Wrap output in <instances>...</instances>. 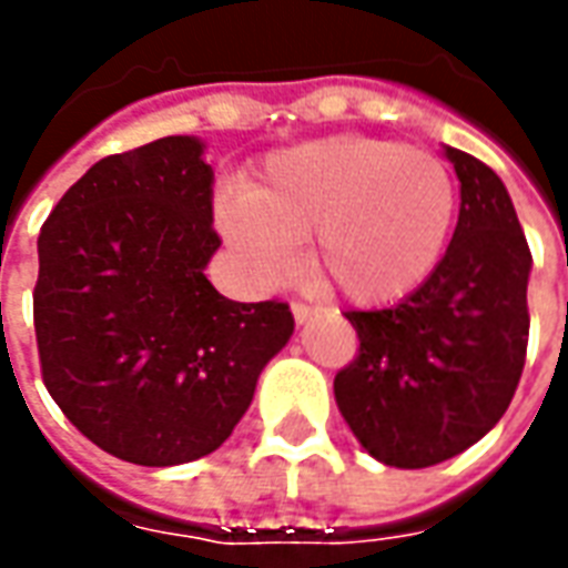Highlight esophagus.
<instances>
[{
	"mask_svg": "<svg viewBox=\"0 0 568 568\" xmlns=\"http://www.w3.org/2000/svg\"><path fill=\"white\" fill-rule=\"evenodd\" d=\"M313 313H316V307H310L304 301H295V304H292V316H295L297 325H304V322L313 320Z\"/></svg>",
	"mask_w": 568,
	"mask_h": 568,
	"instance_id": "esophagus-1",
	"label": "esophagus"
}]
</instances>
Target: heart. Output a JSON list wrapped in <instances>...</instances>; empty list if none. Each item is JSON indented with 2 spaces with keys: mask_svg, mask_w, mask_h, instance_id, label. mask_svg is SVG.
I'll use <instances>...</instances> for the list:
<instances>
[{
  "mask_svg": "<svg viewBox=\"0 0 568 568\" xmlns=\"http://www.w3.org/2000/svg\"><path fill=\"white\" fill-rule=\"evenodd\" d=\"M248 280L280 285L313 236V267L349 301H395L438 267L456 185L435 154L374 136H325L271 154L248 191L219 200Z\"/></svg>",
  "mask_w": 568,
  "mask_h": 568,
  "instance_id": "obj_1",
  "label": "heart"
}]
</instances>
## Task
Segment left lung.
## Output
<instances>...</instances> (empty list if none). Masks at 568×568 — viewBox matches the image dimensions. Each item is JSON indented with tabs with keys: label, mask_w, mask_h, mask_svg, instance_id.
<instances>
[{
	"label": "left lung",
	"mask_w": 568,
	"mask_h": 568,
	"mask_svg": "<svg viewBox=\"0 0 568 568\" xmlns=\"http://www.w3.org/2000/svg\"><path fill=\"white\" fill-rule=\"evenodd\" d=\"M459 179V222L438 267L405 301L349 310L358 356L334 398L358 444L395 468H428L496 426L520 383L532 255L487 163L444 145Z\"/></svg>",
	"instance_id": "obj_1"
}]
</instances>
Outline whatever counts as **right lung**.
<instances>
[{
	"label": "right lung",
	"instance_id": "obj_1",
	"mask_svg": "<svg viewBox=\"0 0 568 568\" xmlns=\"http://www.w3.org/2000/svg\"><path fill=\"white\" fill-rule=\"evenodd\" d=\"M203 149L163 136L97 161L39 234L44 386L84 438L133 465L219 450L295 332L283 301H227L206 280L222 240Z\"/></svg>",
	"mask_w": 568,
	"mask_h": 568
}]
</instances>
